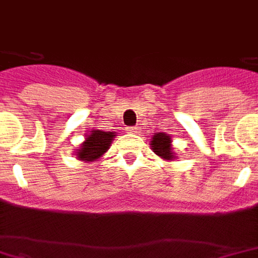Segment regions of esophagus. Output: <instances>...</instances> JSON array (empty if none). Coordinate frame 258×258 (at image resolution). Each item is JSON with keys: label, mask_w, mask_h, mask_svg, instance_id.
Returning a JSON list of instances; mask_svg holds the SVG:
<instances>
[{"label": "esophagus", "mask_w": 258, "mask_h": 258, "mask_svg": "<svg viewBox=\"0 0 258 258\" xmlns=\"http://www.w3.org/2000/svg\"><path fill=\"white\" fill-rule=\"evenodd\" d=\"M127 131H128L130 134H135V135L139 134V128H138V127H130V128H127Z\"/></svg>", "instance_id": "obj_1"}]
</instances>
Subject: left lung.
Instances as JSON below:
<instances>
[{"instance_id":"8db88e82","label":"left lung","mask_w":258,"mask_h":258,"mask_svg":"<svg viewBox=\"0 0 258 258\" xmlns=\"http://www.w3.org/2000/svg\"><path fill=\"white\" fill-rule=\"evenodd\" d=\"M150 147L158 157L165 159V161L171 162L176 159V154L174 153V149H172V138L170 137L169 134H155L150 141Z\"/></svg>"}]
</instances>
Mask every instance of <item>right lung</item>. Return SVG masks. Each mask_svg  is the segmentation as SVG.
I'll use <instances>...</instances> for the list:
<instances>
[{"label": "right lung", "instance_id": "add662e5", "mask_svg": "<svg viewBox=\"0 0 258 258\" xmlns=\"http://www.w3.org/2000/svg\"><path fill=\"white\" fill-rule=\"evenodd\" d=\"M115 137H116V133H112V131L92 130L89 131L82 145L75 150V155L79 161L86 162V163L99 161L108 151Z\"/></svg>", "mask_w": 258, "mask_h": 258}]
</instances>
